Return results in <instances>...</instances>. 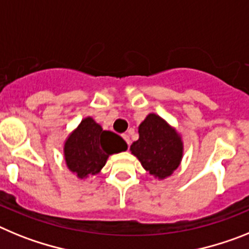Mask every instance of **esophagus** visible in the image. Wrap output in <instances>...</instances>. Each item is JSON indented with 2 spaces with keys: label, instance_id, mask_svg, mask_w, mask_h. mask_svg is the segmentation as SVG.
<instances>
[{
  "label": "esophagus",
  "instance_id": "esophagus-1",
  "mask_svg": "<svg viewBox=\"0 0 249 249\" xmlns=\"http://www.w3.org/2000/svg\"><path fill=\"white\" fill-rule=\"evenodd\" d=\"M123 139L125 140V142H126L127 145H130V137H129L127 134H123Z\"/></svg>",
  "mask_w": 249,
  "mask_h": 249
}]
</instances>
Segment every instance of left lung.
I'll return each mask as SVG.
<instances>
[{"instance_id": "1", "label": "left lung", "mask_w": 249, "mask_h": 249, "mask_svg": "<svg viewBox=\"0 0 249 249\" xmlns=\"http://www.w3.org/2000/svg\"><path fill=\"white\" fill-rule=\"evenodd\" d=\"M183 149L178 131L154 112L139 125V139L130 146L142 168L158 179L172 176L180 164Z\"/></svg>"}]
</instances>
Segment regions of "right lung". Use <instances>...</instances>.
<instances>
[{
	"label": "right lung",
	"instance_id": "1",
	"mask_svg": "<svg viewBox=\"0 0 249 249\" xmlns=\"http://www.w3.org/2000/svg\"><path fill=\"white\" fill-rule=\"evenodd\" d=\"M127 144L112 131L103 130L101 125L88 116L68 137L64 144V157L69 170L77 178L96 176L111 154L122 153Z\"/></svg>",
	"mask_w": 249,
	"mask_h": 249
}]
</instances>
